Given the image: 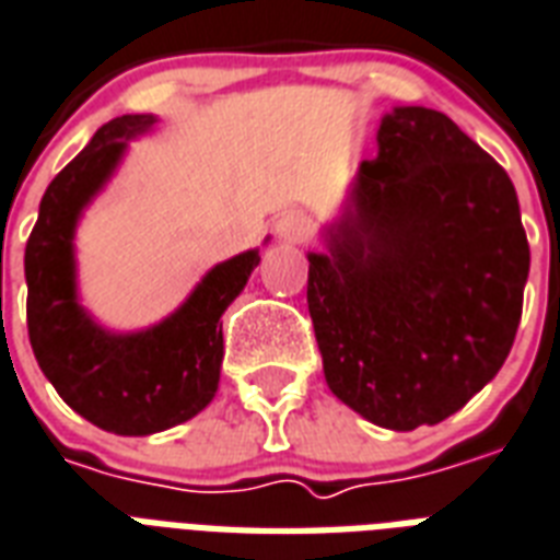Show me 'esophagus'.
I'll list each match as a JSON object with an SVG mask.
<instances>
[{
  "label": "esophagus",
  "instance_id": "1",
  "mask_svg": "<svg viewBox=\"0 0 560 560\" xmlns=\"http://www.w3.org/2000/svg\"><path fill=\"white\" fill-rule=\"evenodd\" d=\"M311 232H314V223H311L308 213L293 211V213H284V217L279 220V234L290 243L308 241Z\"/></svg>",
  "mask_w": 560,
  "mask_h": 560
}]
</instances>
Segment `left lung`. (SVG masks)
Instances as JSON below:
<instances>
[{
  "instance_id": "1",
  "label": "left lung",
  "mask_w": 560,
  "mask_h": 560,
  "mask_svg": "<svg viewBox=\"0 0 560 560\" xmlns=\"http://www.w3.org/2000/svg\"><path fill=\"white\" fill-rule=\"evenodd\" d=\"M308 261L328 387L382 429L446 420L514 347L528 279L517 194L441 110L382 119L331 255Z\"/></svg>"
}]
</instances>
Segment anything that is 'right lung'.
<instances>
[{"mask_svg":"<svg viewBox=\"0 0 560 560\" xmlns=\"http://www.w3.org/2000/svg\"><path fill=\"white\" fill-rule=\"evenodd\" d=\"M152 122L149 114L105 122L46 187L25 243V323L34 358L72 411L114 434L164 432L211 402L223 364L220 317L261 261L258 252H243L213 267L173 317L140 335H108L75 305L79 211L117 166L126 138Z\"/></svg>","mask_w":560,"mask_h":560,"instance_id":"obj_1","label":"right lung"}]
</instances>
